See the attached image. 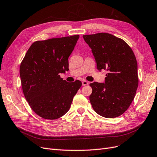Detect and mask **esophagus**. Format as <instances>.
<instances>
[{"instance_id": "esophagus-1", "label": "esophagus", "mask_w": 157, "mask_h": 157, "mask_svg": "<svg viewBox=\"0 0 157 157\" xmlns=\"http://www.w3.org/2000/svg\"><path fill=\"white\" fill-rule=\"evenodd\" d=\"M88 83H89L87 82V81H83V82H82V85H83V86L87 85Z\"/></svg>"}]
</instances>
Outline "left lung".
Wrapping results in <instances>:
<instances>
[{
    "label": "left lung",
    "mask_w": 157,
    "mask_h": 157,
    "mask_svg": "<svg viewBox=\"0 0 157 157\" xmlns=\"http://www.w3.org/2000/svg\"><path fill=\"white\" fill-rule=\"evenodd\" d=\"M83 39L90 49L97 69L108 73L105 83H90L89 100L96 113L114 118L129 108L138 86V64L132 49L123 40L109 33L86 34Z\"/></svg>",
    "instance_id": "8db88e82"
}]
</instances>
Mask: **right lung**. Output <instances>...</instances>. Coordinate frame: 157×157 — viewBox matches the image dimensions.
Masks as SVG:
<instances>
[{"label": "right lung", "mask_w": 157, "mask_h": 157, "mask_svg": "<svg viewBox=\"0 0 157 157\" xmlns=\"http://www.w3.org/2000/svg\"><path fill=\"white\" fill-rule=\"evenodd\" d=\"M79 35L34 42L20 65L23 92L34 112L45 119L61 117L68 112L73 98L82 87L69 83L60 74L68 71V57Z\"/></svg>", "instance_id": "1"}]
</instances>
